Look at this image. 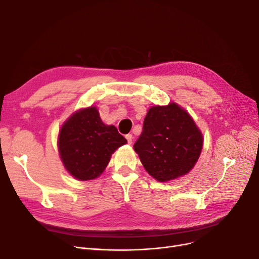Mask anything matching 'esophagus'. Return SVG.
<instances>
[{
  "instance_id": "obj_1",
  "label": "esophagus",
  "mask_w": 259,
  "mask_h": 259,
  "mask_svg": "<svg viewBox=\"0 0 259 259\" xmlns=\"http://www.w3.org/2000/svg\"><path fill=\"white\" fill-rule=\"evenodd\" d=\"M126 140H127L128 144H129V145H131V144H132V140H133L132 134H127V135H126Z\"/></svg>"
}]
</instances>
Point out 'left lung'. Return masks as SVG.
<instances>
[{"mask_svg":"<svg viewBox=\"0 0 259 259\" xmlns=\"http://www.w3.org/2000/svg\"><path fill=\"white\" fill-rule=\"evenodd\" d=\"M202 145V133L194 119L183 107L172 102L149 109L143 132L133 148L149 175L165 183L193 169Z\"/></svg>","mask_w":259,"mask_h":259,"instance_id":"1","label":"left lung"}]
</instances>
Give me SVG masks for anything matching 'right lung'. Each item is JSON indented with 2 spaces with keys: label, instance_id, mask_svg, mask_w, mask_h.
Segmentation results:
<instances>
[{
  "label": "right lung",
  "instance_id": "obj_1",
  "mask_svg": "<svg viewBox=\"0 0 259 259\" xmlns=\"http://www.w3.org/2000/svg\"><path fill=\"white\" fill-rule=\"evenodd\" d=\"M127 140L113 125H105L95 106L79 109L62 125L58 148L67 172L77 181L99 178L111 155Z\"/></svg>",
  "mask_w": 259,
  "mask_h": 259
}]
</instances>
